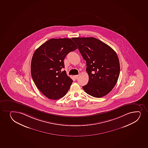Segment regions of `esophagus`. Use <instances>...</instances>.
<instances>
[{"mask_svg":"<svg viewBox=\"0 0 148 148\" xmlns=\"http://www.w3.org/2000/svg\"><path fill=\"white\" fill-rule=\"evenodd\" d=\"M74 78H75V79H77V78H78V77H79V75H74Z\"/></svg>","mask_w":148,"mask_h":148,"instance_id":"1","label":"esophagus"}]
</instances>
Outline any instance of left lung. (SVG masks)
<instances>
[{"label":"left lung","mask_w":148,"mask_h":148,"mask_svg":"<svg viewBox=\"0 0 148 148\" xmlns=\"http://www.w3.org/2000/svg\"><path fill=\"white\" fill-rule=\"evenodd\" d=\"M72 39L86 61L89 80L83 88L92 97H104L115 86L120 75V62L116 53L106 44L93 37Z\"/></svg>","instance_id":"1"}]
</instances>
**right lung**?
<instances>
[{"mask_svg":"<svg viewBox=\"0 0 148 148\" xmlns=\"http://www.w3.org/2000/svg\"><path fill=\"white\" fill-rule=\"evenodd\" d=\"M77 49L70 39H51L41 45L33 53L31 74L37 88L50 99L62 98L66 94L73 80L65 71L64 59Z\"/></svg>","mask_w":148,"mask_h":148,"instance_id":"obj_1","label":"right lung"}]
</instances>
